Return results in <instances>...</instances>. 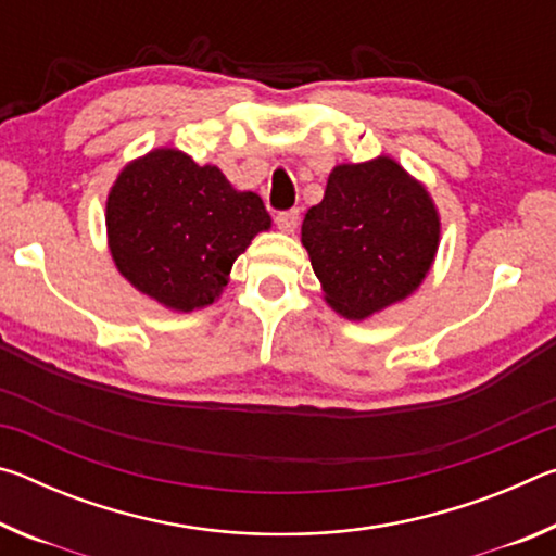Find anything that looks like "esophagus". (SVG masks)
<instances>
[{
    "label": "esophagus",
    "mask_w": 556,
    "mask_h": 556,
    "mask_svg": "<svg viewBox=\"0 0 556 556\" xmlns=\"http://www.w3.org/2000/svg\"><path fill=\"white\" fill-rule=\"evenodd\" d=\"M277 228L281 232H294L296 225H299V211H285V213H277Z\"/></svg>",
    "instance_id": "esophagus-1"
}]
</instances>
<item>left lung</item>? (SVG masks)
Returning a JSON list of instances; mask_svg holds the SVG:
<instances>
[{"mask_svg": "<svg viewBox=\"0 0 556 556\" xmlns=\"http://www.w3.org/2000/svg\"><path fill=\"white\" fill-rule=\"evenodd\" d=\"M441 240L427 186L397 159L338 164L324 201L301 223V244L336 314L363 321L421 287Z\"/></svg>", "mask_w": 556, "mask_h": 556, "instance_id": "1", "label": "left lung"}]
</instances>
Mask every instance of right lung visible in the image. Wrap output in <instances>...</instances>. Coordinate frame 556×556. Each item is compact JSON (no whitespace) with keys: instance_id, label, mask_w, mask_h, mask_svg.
Wrapping results in <instances>:
<instances>
[{"instance_id":"1","label":"right lung","mask_w":556,"mask_h":556,"mask_svg":"<svg viewBox=\"0 0 556 556\" xmlns=\"http://www.w3.org/2000/svg\"><path fill=\"white\" fill-rule=\"evenodd\" d=\"M105 225L119 275L168 312L191 314L220 299L232 262L271 218L257 193L238 191L218 166L156 147L122 166Z\"/></svg>"}]
</instances>
